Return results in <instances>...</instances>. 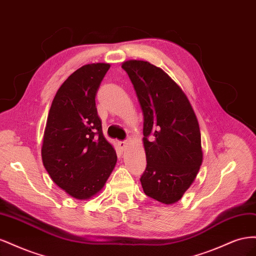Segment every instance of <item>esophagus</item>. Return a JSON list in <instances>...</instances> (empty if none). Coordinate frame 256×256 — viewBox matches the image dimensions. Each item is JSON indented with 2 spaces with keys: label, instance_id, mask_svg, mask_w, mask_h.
I'll return each mask as SVG.
<instances>
[{
  "label": "esophagus",
  "instance_id": "34e87169",
  "mask_svg": "<svg viewBox=\"0 0 256 256\" xmlns=\"http://www.w3.org/2000/svg\"><path fill=\"white\" fill-rule=\"evenodd\" d=\"M118 145L120 147V150H125L127 147H128V145H129V142L128 141H120V142H118Z\"/></svg>",
  "mask_w": 256,
  "mask_h": 256
}]
</instances>
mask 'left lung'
Returning <instances> with one entry per match:
<instances>
[{
    "instance_id": "8db88e82",
    "label": "left lung",
    "mask_w": 256,
    "mask_h": 256,
    "mask_svg": "<svg viewBox=\"0 0 256 256\" xmlns=\"http://www.w3.org/2000/svg\"><path fill=\"white\" fill-rule=\"evenodd\" d=\"M122 67L143 113L144 193L162 204H174L196 180L203 162L196 115L182 88L161 68L138 60L124 62Z\"/></svg>"
}]
</instances>
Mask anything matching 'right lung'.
I'll use <instances>...</instances> for the list:
<instances>
[{
  "label": "right lung",
  "mask_w": 256,
  "mask_h": 256,
  "mask_svg": "<svg viewBox=\"0 0 256 256\" xmlns=\"http://www.w3.org/2000/svg\"><path fill=\"white\" fill-rule=\"evenodd\" d=\"M111 67H80L54 96L42 138V159L51 180L72 198L84 200L102 190L118 156L104 136L95 97Z\"/></svg>",
  "instance_id": "obj_1"
}]
</instances>
